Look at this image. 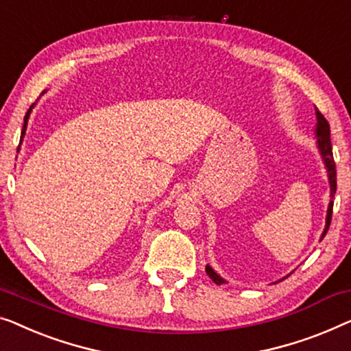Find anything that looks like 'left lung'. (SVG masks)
I'll return each mask as SVG.
<instances>
[{
    "label": "left lung",
    "instance_id": "8db88e82",
    "mask_svg": "<svg viewBox=\"0 0 351 351\" xmlns=\"http://www.w3.org/2000/svg\"><path fill=\"white\" fill-rule=\"evenodd\" d=\"M317 144H318L319 154H322V158L324 161V166H326L329 185H331V199H334V195H336V188H337V172H336V163H334V158H332V145H331V136H329V123L318 109H317ZM332 206H334V201L329 202L328 215H326V226H324L322 237L326 236L329 225H331ZM206 272H207V276H209L212 280L217 283V285L226 283L215 271H213L210 266H206Z\"/></svg>",
    "mask_w": 351,
    "mask_h": 351
}]
</instances>
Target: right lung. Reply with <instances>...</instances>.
<instances>
[{"label":"right lung","instance_id":"add662e5","mask_svg":"<svg viewBox=\"0 0 351 351\" xmlns=\"http://www.w3.org/2000/svg\"><path fill=\"white\" fill-rule=\"evenodd\" d=\"M34 108V104L32 106V108L28 109V112H27V115H25V119H23V128H22V136H20V142H22V139H23V136H25V131H27V125H28V119H29V114H32V109ZM20 147V145H19Z\"/></svg>","mask_w":351,"mask_h":351}]
</instances>
